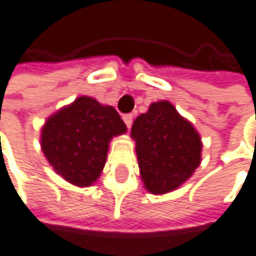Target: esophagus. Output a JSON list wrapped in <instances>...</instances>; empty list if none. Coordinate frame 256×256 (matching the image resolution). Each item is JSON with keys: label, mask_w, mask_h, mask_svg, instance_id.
I'll return each mask as SVG.
<instances>
[{"label": "esophagus", "mask_w": 256, "mask_h": 256, "mask_svg": "<svg viewBox=\"0 0 256 256\" xmlns=\"http://www.w3.org/2000/svg\"><path fill=\"white\" fill-rule=\"evenodd\" d=\"M122 120H124L126 126L130 129V126H132V122H134V115H132V114H126V115L122 116Z\"/></svg>", "instance_id": "obj_1"}]
</instances>
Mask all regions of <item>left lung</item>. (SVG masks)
Returning <instances> with one entry per match:
<instances>
[{
  "label": "left lung",
  "instance_id": "1",
  "mask_svg": "<svg viewBox=\"0 0 256 256\" xmlns=\"http://www.w3.org/2000/svg\"><path fill=\"white\" fill-rule=\"evenodd\" d=\"M130 134L141 180L154 195L178 189L201 162L200 134L169 101L152 102L134 121Z\"/></svg>",
  "mask_w": 256,
  "mask_h": 256
}]
</instances>
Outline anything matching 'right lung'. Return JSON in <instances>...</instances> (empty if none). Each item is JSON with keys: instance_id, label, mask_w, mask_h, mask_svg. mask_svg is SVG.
Returning <instances> with one entry per match:
<instances>
[{"instance_id": "right-lung-1", "label": "right lung", "mask_w": 256, "mask_h": 256, "mask_svg": "<svg viewBox=\"0 0 256 256\" xmlns=\"http://www.w3.org/2000/svg\"><path fill=\"white\" fill-rule=\"evenodd\" d=\"M126 130L112 106L80 96L47 118L41 129V149L58 175L78 188H87L102 172L110 140Z\"/></svg>"}]
</instances>
